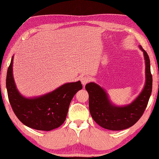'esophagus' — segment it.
Masks as SVG:
<instances>
[{
	"instance_id": "34e87169",
	"label": "esophagus",
	"mask_w": 159,
	"mask_h": 159,
	"mask_svg": "<svg viewBox=\"0 0 159 159\" xmlns=\"http://www.w3.org/2000/svg\"><path fill=\"white\" fill-rule=\"evenodd\" d=\"M90 82V77L88 76H84L81 78V82L83 84V86H85L87 83Z\"/></svg>"
}]
</instances>
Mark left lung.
I'll return each instance as SVG.
<instances>
[{"label":"left lung","instance_id":"1","mask_svg":"<svg viewBox=\"0 0 159 159\" xmlns=\"http://www.w3.org/2000/svg\"><path fill=\"white\" fill-rule=\"evenodd\" d=\"M145 61V84L133 102L124 106H115L110 101L106 90L94 82L87 84L85 89L89 95V111L93 119L101 127L110 130L127 129L137 123L143 115L150 98L152 76L150 61L146 51L140 46Z\"/></svg>","mask_w":159,"mask_h":159}]
</instances>
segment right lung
Wrapping results in <instances>:
<instances>
[{"instance_id": "add662e5", "label": "right lung", "mask_w": 159, "mask_h": 159, "mask_svg": "<svg viewBox=\"0 0 159 159\" xmlns=\"http://www.w3.org/2000/svg\"><path fill=\"white\" fill-rule=\"evenodd\" d=\"M13 60L7 70L6 87L13 111L24 125L38 130L50 131L65 121L70 103L78 90L80 81L66 83L44 95L26 98L16 89L13 77Z\"/></svg>"}]
</instances>
